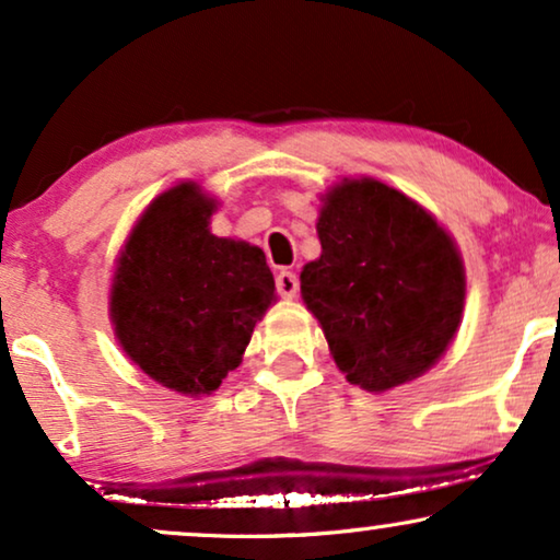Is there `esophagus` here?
<instances>
[{"label": "esophagus", "mask_w": 560, "mask_h": 560, "mask_svg": "<svg viewBox=\"0 0 560 560\" xmlns=\"http://www.w3.org/2000/svg\"><path fill=\"white\" fill-rule=\"evenodd\" d=\"M275 285H278V293L282 298H295L298 295V288H301V282H298V275L295 272L282 270L278 275V280H275Z\"/></svg>", "instance_id": "34e87169"}]
</instances>
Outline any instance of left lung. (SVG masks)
<instances>
[{"label": "left lung", "instance_id": "8db88e82", "mask_svg": "<svg viewBox=\"0 0 560 560\" xmlns=\"http://www.w3.org/2000/svg\"><path fill=\"white\" fill-rule=\"evenodd\" d=\"M320 201V257L303 267L301 293L336 366L370 393L420 377L462 324L466 275L454 240L374 178H343Z\"/></svg>", "mask_w": 560, "mask_h": 560}]
</instances>
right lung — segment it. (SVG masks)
Here are the masks:
<instances>
[{"mask_svg": "<svg viewBox=\"0 0 560 560\" xmlns=\"http://www.w3.org/2000/svg\"><path fill=\"white\" fill-rule=\"evenodd\" d=\"M217 201L180 183L152 201L114 272L109 313L125 354L167 389L198 397L236 370L275 301L265 252L211 234Z\"/></svg>", "mask_w": 560, "mask_h": 560, "instance_id": "add662e5", "label": "right lung"}]
</instances>
